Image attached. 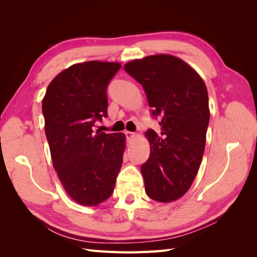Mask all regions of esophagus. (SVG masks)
I'll list each match as a JSON object with an SVG mask.
<instances>
[{"mask_svg":"<svg viewBox=\"0 0 257 257\" xmlns=\"http://www.w3.org/2000/svg\"><path fill=\"white\" fill-rule=\"evenodd\" d=\"M125 136H126V141L127 142H131L132 139H133L135 137V134L133 133V132H125Z\"/></svg>","mask_w":257,"mask_h":257,"instance_id":"1","label":"esophagus"}]
</instances>
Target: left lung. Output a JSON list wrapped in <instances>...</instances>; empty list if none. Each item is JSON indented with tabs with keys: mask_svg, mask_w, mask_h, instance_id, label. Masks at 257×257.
<instances>
[{
	"mask_svg": "<svg viewBox=\"0 0 257 257\" xmlns=\"http://www.w3.org/2000/svg\"><path fill=\"white\" fill-rule=\"evenodd\" d=\"M124 71L143 85L161 133L146 132L150 157L142 165L150 198L169 203L183 196L203 159L210 119L206 84L189 64L170 54L133 60Z\"/></svg>",
	"mask_w": 257,
	"mask_h": 257,
	"instance_id": "obj_1",
	"label": "left lung"
}]
</instances>
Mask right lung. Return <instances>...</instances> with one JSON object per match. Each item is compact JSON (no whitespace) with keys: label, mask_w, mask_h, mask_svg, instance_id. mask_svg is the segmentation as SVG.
Listing matches in <instances>:
<instances>
[{"label":"right lung","mask_w":257,"mask_h":257,"mask_svg":"<svg viewBox=\"0 0 257 257\" xmlns=\"http://www.w3.org/2000/svg\"><path fill=\"white\" fill-rule=\"evenodd\" d=\"M121 68L89 61L62 71L43 99L45 133L54 169L76 203L96 206L111 196L125 150V135L93 132L107 116V87Z\"/></svg>","instance_id":"obj_1"}]
</instances>
